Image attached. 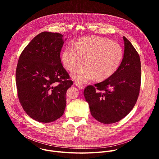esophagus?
Wrapping results in <instances>:
<instances>
[{
	"label": "esophagus",
	"instance_id": "34e87169",
	"mask_svg": "<svg viewBox=\"0 0 159 159\" xmlns=\"http://www.w3.org/2000/svg\"><path fill=\"white\" fill-rule=\"evenodd\" d=\"M74 84L79 89H84V85H82V84H80L79 82H74Z\"/></svg>",
	"mask_w": 159,
	"mask_h": 159
}]
</instances>
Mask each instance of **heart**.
<instances>
[{"instance_id": "b5f03b06", "label": "heart", "mask_w": 159, "mask_h": 159, "mask_svg": "<svg viewBox=\"0 0 159 159\" xmlns=\"http://www.w3.org/2000/svg\"><path fill=\"white\" fill-rule=\"evenodd\" d=\"M74 47L67 45L61 54V61L65 68L72 71L73 79L79 83L93 80H105L114 74L123 58L120 45L110 39L100 36H87L74 43Z\"/></svg>"}]
</instances>
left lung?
Returning <instances> with one entry per match:
<instances>
[{"instance_id":"1","label":"left lung","mask_w":159,"mask_h":159,"mask_svg":"<svg viewBox=\"0 0 159 159\" xmlns=\"http://www.w3.org/2000/svg\"><path fill=\"white\" fill-rule=\"evenodd\" d=\"M123 58L117 71L105 80L88 85L84 94L91 115L104 124L118 122L137 102L141 84L140 56L130 41L123 37Z\"/></svg>"}]
</instances>
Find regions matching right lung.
Returning <instances> with one entry per match:
<instances>
[{"mask_svg": "<svg viewBox=\"0 0 159 159\" xmlns=\"http://www.w3.org/2000/svg\"><path fill=\"white\" fill-rule=\"evenodd\" d=\"M63 37L57 33H39L22 51L17 62L19 102L26 114L38 122L50 123L63 115L66 90L73 84L61 62Z\"/></svg>", "mask_w": 159, "mask_h": 159, "instance_id": "right-lung-1", "label": "right lung"}]
</instances>
